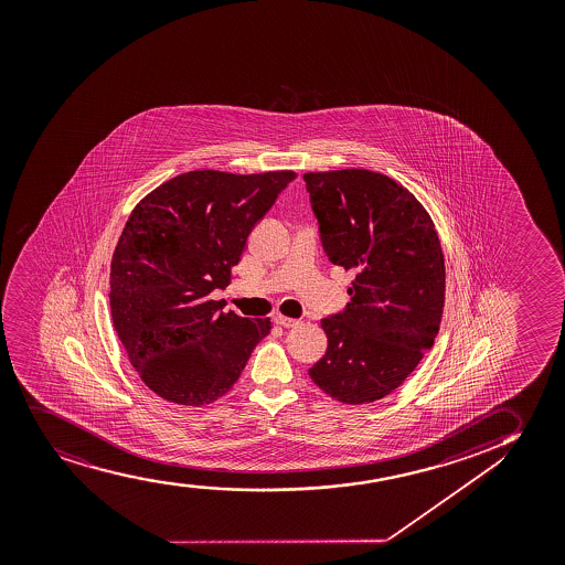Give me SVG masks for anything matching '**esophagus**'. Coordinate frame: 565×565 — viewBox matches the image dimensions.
<instances>
[{
	"label": "esophagus",
	"instance_id": "1",
	"mask_svg": "<svg viewBox=\"0 0 565 565\" xmlns=\"http://www.w3.org/2000/svg\"><path fill=\"white\" fill-rule=\"evenodd\" d=\"M274 321H276V326H279V328L289 329L299 326V320H292V318H287V316H276Z\"/></svg>",
	"mask_w": 565,
	"mask_h": 565
}]
</instances>
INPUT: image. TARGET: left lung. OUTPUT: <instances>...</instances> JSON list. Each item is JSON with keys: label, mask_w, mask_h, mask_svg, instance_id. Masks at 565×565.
Returning a JSON list of instances; mask_svg holds the SVG:
<instances>
[{"label": "left lung", "mask_w": 565, "mask_h": 565, "mask_svg": "<svg viewBox=\"0 0 565 565\" xmlns=\"http://www.w3.org/2000/svg\"><path fill=\"white\" fill-rule=\"evenodd\" d=\"M329 260L355 279L341 313L321 320L328 350L308 370L342 404L396 391L433 349L446 299V260L423 203L367 169L305 173Z\"/></svg>", "instance_id": "left-lung-1"}]
</instances>
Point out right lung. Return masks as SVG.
<instances>
[{
  "instance_id": "right-lung-1",
  "label": "right lung",
  "mask_w": 565,
  "mask_h": 565,
  "mask_svg": "<svg viewBox=\"0 0 565 565\" xmlns=\"http://www.w3.org/2000/svg\"><path fill=\"white\" fill-rule=\"evenodd\" d=\"M295 171H189L145 195L111 255L110 310L129 362L150 391L210 405L232 391L270 318L221 312L253 226Z\"/></svg>"
}]
</instances>
